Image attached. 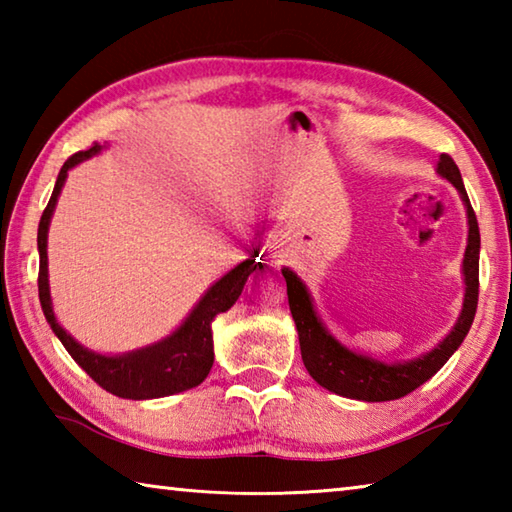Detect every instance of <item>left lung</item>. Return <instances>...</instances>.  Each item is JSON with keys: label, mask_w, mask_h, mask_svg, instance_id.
<instances>
[{"label": "left lung", "mask_w": 512, "mask_h": 512, "mask_svg": "<svg viewBox=\"0 0 512 512\" xmlns=\"http://www.w3.org/2000/svg\"><path fill=\"white\" fill-rule=\"evenodd\" d=\"M436 173L440 178L449 180L458 189V194H461L467 212V248L463 255V309L454 327L449 329V334L443 341L433 345L431 350L406 361H381L372 357V354L348 348V345H343L329 332L323 318L318 316L307 284L289 266L282 268L284 280H287L289 309L298 329L302 361H305L309 375L320 386L327 388L329 393L361 402L400 400V397L413 393L415 388L436 375L449 361V357L461 348L463 339L470 332L476 314V302H479V223H476L456 162L443 153L438 158Z\"/></svg>", "instance_id": "1"}]
</instances>
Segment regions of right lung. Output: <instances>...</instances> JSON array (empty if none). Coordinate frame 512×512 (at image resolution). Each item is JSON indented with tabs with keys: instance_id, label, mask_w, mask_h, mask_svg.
<instances>
[{
	"instance_id": "obj_1",
	"label": "right lung",
	"mask_w": 512,
	"mask_h": 512,
	"mask_svg": "<svg viewBox=\"0 0 512 512\" xmlns=\"http://www.w3.org/2000/svg\"><path fill=\"white\" fill-rule=\"evenodd\" d=\"M106 144H94L88 151H79L69 158L60 169L54 194L42 212L38 225V255H40V273H38V296L42 311L49 327L54 329L58 341L72 354V359L97 381L108 393L124 397V400H155V397H167L189 391L203 384L210 375L214 363V339H212V320L228 311L239 300L248 275L255 271V257H248L235 268L219 277L210 289H207L187 318L171 334L144 348L121 354H101L74 339L67 329L58 323L54 314V302L49 291V259H47V237L49 223L54 216L58 196L63 192L67 173L76 164L90 160L92 155L101 153Z\"/></svg>"
}]
</instances>
